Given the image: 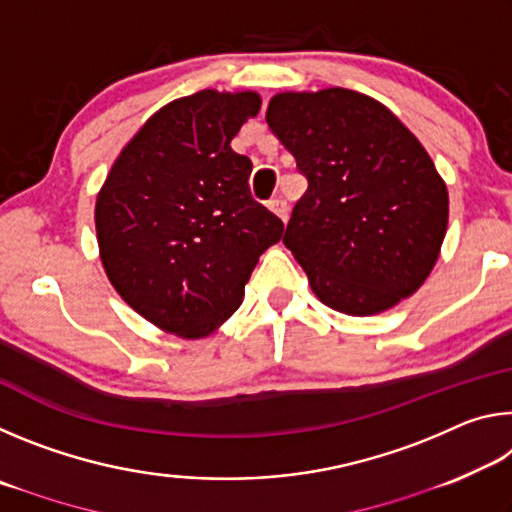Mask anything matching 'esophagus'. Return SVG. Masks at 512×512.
<instances>
[{"instance_id":"obj_1","label":"esophagus","mask_w":512,"mask_h":512,"mask_svg":"<svg viewBox=\"0 0 512 512\" xmlns=\"http://www.w3.org/2000/svg\"><path fill=\"white\" fill-rule=\"evenodd\" d=\"M268 210H271L275 216H280V219L287 223L289 219V205L284 198H273V201H268Z\"/></svg>"}]
</instances>
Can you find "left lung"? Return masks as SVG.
<instances>
[{
    "mask_svg": "<svg viewBox=\"0 0 512 512\" xmlns=\"http://www.w3.org/2000/svg\"><path fill=\"white\" fill-rule=\"evenodd\" d=\"M266 121L309 183L282 241L316 298L372 316L413 296L449 219L447 185L418 137L384 103L345 88L275 94Z\"/></svg>",
    "mask_w": 512,
    "mask_h": 512,
    "instance_id": "left-lung-1",
    "label": "left lung"
}]
</instances>
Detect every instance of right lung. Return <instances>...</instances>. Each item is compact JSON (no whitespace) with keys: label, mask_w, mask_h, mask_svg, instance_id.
Here are the masks:
<instances>
[{"label":"right lung","mask_w":512,"mask_h":512,"mask_svg":"<svg viewBox=\"0 0 512 512\" xmlns=\"http://www.w3.org/2000/svg\"><path fill=\"white\" fill-rule=\"evenodd\" d=\"M262 108L257 92L201 90L146 119L94 205L112 287L162 332L203 339L235 314L284 225L250 196L253 162L232 137Z\"/></svg>","instance_id":"obj_1"}]
</instances>
